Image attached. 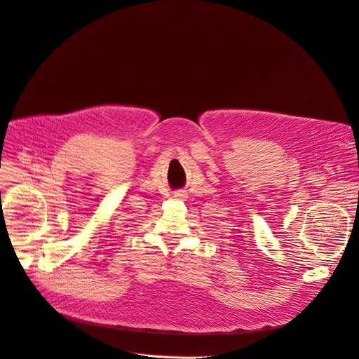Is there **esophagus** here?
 <instances>
[{"label": "esophagus", "mask_w": 359, "mask_h": 359, "mask_svg": "<svg viewBox=\"0 0 359 359\" xmlns=\"http://www.w3.org/2000/svg\"><path fill=\"white\" fill-rule=\"evenodd\" d=\"M177 196H182V194H181V192H180V194H178V195H177Z\"/></svg>", "instance_id": "esophagus-1"}]
</instances>
